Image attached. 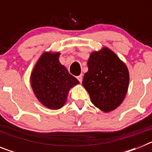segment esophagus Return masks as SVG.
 Returning a JSON list of instances; mask_svg holds the SVG:
<instances>
[{"mask_svg":"<svg viewBox=\"0 0 152 152\" xmlns=\"http://www.w3.org/2000/svg\"><path fill=\"white\" fill-rule=\"evenodd\" d=\"M77 79L79 80V81H80V83H81V81H82V79H83V76L81 75H79V76H77Z\"/></svg>","mask_w":152,"mask_h":152,"instance_id":"esophagus-1","label":"esophagus"}]
</instances>
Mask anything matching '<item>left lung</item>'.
Instances as JSON below:
<instances>
[{"instance_id": "1", "label": "left lung", "mask_w": 152, "mask_h": 152, "mask_svg": "<svg viewBox=\"0 0 152 152\" xmlns=\"http://www.w3.org/2000/svg\"><path fill=\"white\" fill-rule=\"evenodd\" d=\"M82 84L92 103L104 113L116 110L126 97L129 83L126 64L107 47L91 53Z\"/></svg>"}]
</instances>
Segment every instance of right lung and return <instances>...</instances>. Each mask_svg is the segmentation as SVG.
Masks as SVG:
<instances>
[{"label":"right lung","instance_id":"obj_1","mask_svg":"<svg viewBox=\"0 0 152 152\" xmlns=\"http://www.w3.org/2000/svg\"><path fill=\"white\" fill-rule=\"evenodd\" d=\"M60 52H45L35 64L30 84L39 101L47 108L58 110L65 104L71 88L79 84L59 61Z\"/></svg>","mask_w":152,"mask_h":152}]
</instances>
